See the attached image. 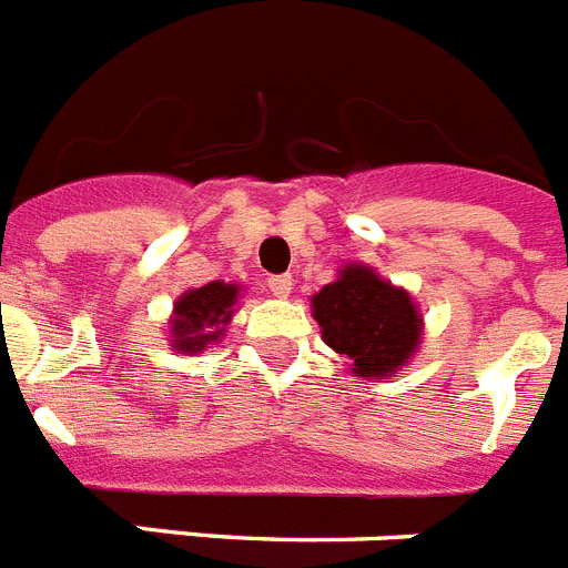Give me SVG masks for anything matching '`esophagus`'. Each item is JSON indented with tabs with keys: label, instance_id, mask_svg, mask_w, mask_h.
I'll return each mask as SVG.
<instances>
[{
	"label": "esophagus",
	"instance_id": "esophagus-1",
	"mask_svg": "<svg viewBox=\"0 0 568 568\" xmlns=\"http://www.w3.org/2000/svg\"><path fill=\"white\" fill-rule=\"evenodd\" d=\"M291 285H294L291 274H274V277H268V291L274 297H288Z\"/></svg>",
	"mask_w": 568,
	"mask_h": 568
}]
</instances>
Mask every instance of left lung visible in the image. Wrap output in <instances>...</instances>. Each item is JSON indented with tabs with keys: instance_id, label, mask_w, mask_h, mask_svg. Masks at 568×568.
<instances>
[{
	"instance_id": "left-lung-1",
	"label": "left lung",
	"mask_w": 568,
	"mask_h": 568,
	"mask_svg": "<svg viewBox=\"0 0 568 568\" xmlns=\"http://www.w3.org/2000/svg\"><path fill=\"white\" fill-rule=\"evenodd\" d=\"M312 303L323 339L354 359L359 377H388L417 348L420 314L412 297L366 265L343 268L337 283L325 285Z\"/></svg>"
}]
</instances>
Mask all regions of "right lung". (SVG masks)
Listing matches in <instances>:
<instances>
[{
	"instance_id": "obj_1",
	"label": "right lung",
	"mask_w": 568,
	"mask_h": 568,
	"mask_svg": "<svg viewBox=\"0 0 568 568\" xmlns=\"http://www.w3.org/2000/svg\"><path fill=\"white\" fill-rule=\"evenodd\" d=\"M236 291L240 285L209 283L202 288L185 291L174 305V345L180 352H202L205 345L214 343L234 314Z\"/></svg>"
}]
</instances>
